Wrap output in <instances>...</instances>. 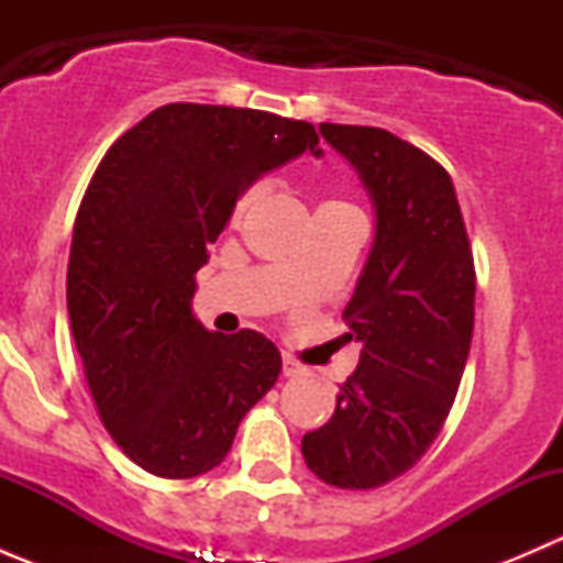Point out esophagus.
<instances>
[{"label":"esophagus","instance_id":"obj_1","mask_svg":"<svg viewBox=\"0 0 563 563\" xmlns=\"http://www.w3.org/2000/svg\"><path fill=\"white\" fill-rule=\"evenodd\" d=\"M302 373H305V367L299 365V362H294L291 356H283V376L297 378V376H302Z\"/></svg>","mask_w":563,"mask_h":563}]
</instances>
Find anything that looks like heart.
Returning a JSON list of instances; mask_svg holds the SVG:
<instances>
[{
  "instance_id": "heart-1",
  "label": "heart",
  "mask_w": 563,
  "mask_h": 563,
  "mask_svg": "<svg viewBox=\"0 0 563 563\" xmlns=\"http://www.w3.org/2000/svg\"><path fill=\"white\" fill-rule=\"evenodd\" d=\"M258 196H261V187H258V185L250 187V190L242 192L240 203H236V218H242V214H245L247 209L253 207V201H255V198H258ZM323 207H345V203H340V201H329V203H323Z\"/></svg>"
}]
</instances>
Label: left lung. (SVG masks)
<instances>
[{
    "instance_id": "1",
    "label": "left lung",
    "mask_w": 563,
    "mask_h": 563,
    "mask_svg": "<svg viewBox=\"0 0 563 563\" xmlns=\"http://www.w3.org/2000/svg\"><path fill=\"white\" fill-rule=\"evenodd\" d=\"M376 214L343 318L362 356L302 455L321 482L371 490L428 452L455 402L474 332V255L450 174L389 130L318 124Z\"/></svg>"
}]
</instances>
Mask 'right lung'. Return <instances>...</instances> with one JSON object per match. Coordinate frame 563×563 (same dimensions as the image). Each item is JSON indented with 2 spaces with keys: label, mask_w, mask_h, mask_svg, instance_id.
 <instances>
[{
  "label": "right lung",
  "mask_w": 563,
  "mask_h": 563,
  "mask_svg": "<svg viewBox=\"0 0 563 563\" xmlns=\"http://www.w3.org/2000/svg\"><path fill=\"white\" fill-rule=\"evenodd\" d=\"M313 124L253 108L168 103L119 135L87 187L67 264V313L95 406L135 465L190 479L220 465L242 417L275 387L280 351L192 313L196 272L261 174Z\"/></svg>",
  "instance_id": "right-lung-1"
}]
</instances>
